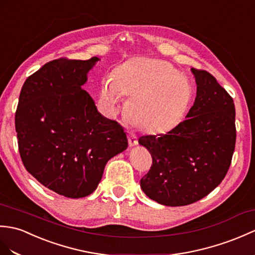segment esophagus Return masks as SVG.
I'll return each instance as SVG.
<instances>
[{"label": "esophagus", "instance_id": "34e87169", "mask_svg": "<svg viewBox=\"0 0 255 255\" xmlns=\"http://www.w3.org/2000/svg\"><path fill=\"white\" fill-rule=\"evenodd\" d=\"M128 139H129V145L130 146H134V145L138 144V139L133 133H129Z\"/></svg>", "mask_w": 255, "mask_h": 255}]
</instances>
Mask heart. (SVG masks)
Returning <instances> with one entry per match:
<instances>
[{
    "label": "heart",
    "instance_id": "heart-1",
    "mask_svg": "<svg viewBox=\"0 0 255 255\" xmlns=\"http://www.w3.org/2000/svg\"><path fill=\"white\" fill-rule=\"evenodd\" d=\"M102 99L116 106L129 97L126 116L132 125L150 132L165 131L185 113L191 86L173 65L154 58H134L118 67L102 84Z\"/></svg>",
    "mask_w": 255,
    "mask_h": 255
}]
</instances>
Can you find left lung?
I'll use <instances>...</instances> for the list:
<instances>
[{
	"label": "left lung",
	"mask_w": 255,
	"mask_h": 255,
	"mask_svg": "<svg viewBox=\"0 0 255 255\" xmlns=\"http://www.w3.org/2000/svg\"><path fill=\"white\" fill-rule=\"evenodd\" d=\"M197 97L186 120L166 134L142 135L152 166L140 186L147 197L182 206L206 197L225 178L236 144L233 98L205 70L191 68Z\"/></svg>",
	"instance_id": "8db88e82"
}]
</instances>
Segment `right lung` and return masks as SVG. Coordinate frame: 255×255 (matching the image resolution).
I'll return each instance as SVG.
<instances>
[{
	"label": "right lung",
	"instance_id": "add662e5",
	"mask_svg": "<svg viewBox=\"0 0 255 255\" xmlns=\"http://www.w3.org/2000/svg\"><path fill=\"white\" fill-rule=\"evenodd\" d=\"M98 61H51L28 77L19 94L15 128L23 166L66 198L91 194L109 159L128 146L124 128L101 115L82 89Z\"/></svg>",
	"mask_w": 255,
	"mask_h": 255
}]
</instances>
